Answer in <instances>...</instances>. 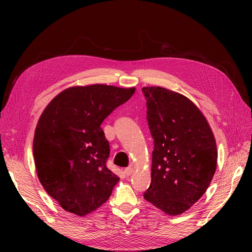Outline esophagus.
<instances>
[{
    "label": "esophagus",
    "instance_id": "1",
    "mask_svg": "<svg viewBox=\"0 0 252 252\" xmlns=\"http://www.w3.org/2000/svg\"><path fill=\"white\" fill-rule=\"evenodd\" d=\"M124 172L127 175H131L133 173V168H132V167H127V168L124 170Z\"/></svg>",
    "mask_w": 252,
    "mask_h": 252
}]
</instances>
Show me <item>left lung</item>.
<instances>
[{
  "label": "left lung",
  "instance_id": "obj_1",
  "mask_svg": "<svg viewBox=\"0 0 252 252\" xmlns=\"http://www.w3.org/2000/svg\"><path fill=\"white\" fill-rule=\"evenodd\" d=\"M155 148L147 200L169 216L187 211L216 173L218 149L211 127L185 95L159 86L143 87Z\"/></svg>",
  "mask_w": 252,
  "mask_h": 252
}]
</instances>
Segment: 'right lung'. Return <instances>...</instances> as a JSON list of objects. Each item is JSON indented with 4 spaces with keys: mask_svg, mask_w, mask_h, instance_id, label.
<instances>
[{
    "mask_svg": "<svg viewBox=\"0 0 252 252\" xmlns=\"http://www.w3.org/2000/svg\"><path fill=\"white\" fill-rule=\"evenodd\" d=\"M134 91L105 84L72 86L42 112L33 138L35 170L64 210L85 217L109 199L120 178L106 167L110 148L101 124Z\"/></svg>",
    "mask_w": 252,
    "mask_h": 252,
    "instance_id": "right-lung-1",
    "label": "right lung"
}]
</instances>
